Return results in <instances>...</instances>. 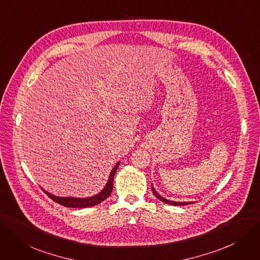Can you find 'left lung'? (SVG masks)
Returning <instances> with one entry per match:
<instances>
[{
	"label": "left lung",
	"mask_w": 260,
	"mask_h": 260,
	"mask_svg": "<svg viewBox=\"0 0 260 260\" xmlns=\"http://www.w3.org/2000/svg\"><path fill=\"white\" fill-rule=\"evenodd\" d=\"M151 189H152V193H153V195H154L155 197H157V199H159L161 202L165 203V204H170V205H174V206H183V205H190V204H193V203H185V202H183V203H179V202H172V201H168L166 199H164V197L160 196V194H158L157 192H155V190L153 189V186H151Z\"/></svg>",
	"instance_id": "1"
}]
</instances>
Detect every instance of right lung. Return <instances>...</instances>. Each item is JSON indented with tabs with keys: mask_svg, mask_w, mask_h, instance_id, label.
<instances>
[{
	"mask_svg": "<svg viewBox=\"0 0 260 260\" xmlns=\"http://www.w3.org/2000/svg\"><path fill=\"white\" fill-rule=\"evenodd\" d=\"M118 165H119V162L115 165V168L112 170L106 188L103 189L99 194L92 196V197H87V199H76V197H57V196L52 195L46 191H45V193L50 197L52 201H54L55 203H57L61 206L69 207V208H87V207L96 206V205L100 204L101 202L107 200L108 197L111 195L112 190H113L114 175H115V173L118 169Z\"/></svg>",
	"mask_w": 260,
	"mask_h": 260,
	"instance_id": "add662e5",
	"label": "right lung"
}]
</instances>
